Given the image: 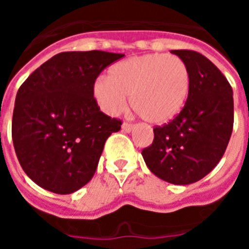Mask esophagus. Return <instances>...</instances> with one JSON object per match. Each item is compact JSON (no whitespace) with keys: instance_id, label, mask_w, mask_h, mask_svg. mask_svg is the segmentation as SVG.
Wrapping results in <instances>:
<instances>
[{"instance_id":"esophagus-1","label":"esophagus","mask_w":249,"mask_h":249,"mask_svg":"<svg viewBox=\"0 0 249 249\" xmlns=\"http://www.w3.org/2000/svg\"><path fill=\"white\" fill-rule=\"evenodd\" d=\"M133 127H135V124H133V123H129V122H123V124H122V129L124 132H131L132 129H133Z\"/></svg>"}]
</instances>
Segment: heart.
I'll list each match as a JSON object with an SVG mask.
<instances>
[{
  "mask_svg": "<svg viewBox=\"0 0 249 249\" xmlns=\"http://www.w3.org/2000/svg\"><path fill=\"white\" fill-rule=\"evenodd\" d=\"M191 91L190 70L183 59L167 53H149L117 62L107 80L93 86V96L109 114L124 109L127 97L141 118L153 124L172 121L186 105Z\"/></svg>",
  "mask_w": 249,
  "mask_h": 249,
  "instance_id": "b5f03b06",
  "label": "heart"
}]
</instances>
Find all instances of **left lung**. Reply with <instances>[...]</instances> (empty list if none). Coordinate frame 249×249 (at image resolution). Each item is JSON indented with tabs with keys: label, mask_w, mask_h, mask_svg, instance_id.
I'll list each match as a JSON object with an SVG mask.
<instances>
[{
	"label": "left lung",
	"mask_w": 249,
	"mask_h": 249,
	"mask_svg": "<svg viewBox=\"0 0 249 249\" xmlns=\"http://www.w3.org/2000/svg\"><path fill=\"white\" fill-rule=\"evenodd\" d=\"M190 70L191 91L182 111L155 126L151 146L142 149L153 175L173 184L199 181L223 157L233 129V91L224 74L203 54L173 50Z\"/></svg>",
	"instance_id": "8db88e82"
}]
</instances>
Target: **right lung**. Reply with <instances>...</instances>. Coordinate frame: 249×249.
Returning <instances> with one entry per match:
<instances>
[{"label":"right lung","mask_w":249,"mask_h":249,"mask_svg":"<svg viewBox=\"0 0 249 249\" xmlns=\"http://www.w3.org/2000/svg\"><path fill=\"white\" fill-rule=\"evenodd\" d=\"M123 56L62 52L21 85L13 109V147L22 169L39 187L70 195L91 181L106 140L122 124L100 111L93 86Z\"/></svg>","instance_id":"1"}]
</instances>
